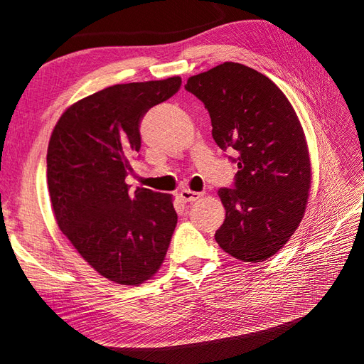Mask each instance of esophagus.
<instances>
[{
    "label": "esophagus",
    "instance_id": "obj_1",
    "mask_svg": "<svg viewBox=\"0 0 364 364\" xmlns=\"http://www.w3.org/2000/svg\"><path fill=\"white\" fill-rule=\"evenodd\" d=\"M179 197L183 202H196L197 199H200L202 193H197V191H191V190H182L179 193Z\"/></svg>",
    "mask_w": 364,
    "mask_h": 364
}]
</instances>
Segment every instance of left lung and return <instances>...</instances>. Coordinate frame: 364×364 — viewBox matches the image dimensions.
<instances>
[{
    "label": "left lung",
    "instance_id": "1",
    "mask_svg": "<svg viewBox=\"0 0 364 364\" xmlns=\"http://www.w3.org/2000/svg\"><path fill=\"white\" fill-rule=\"evenodd\" d=\"M185 90L208 109L217 146L235 153L234 186L218 190L226 218L215 241L240 261L267 259L299 226L311 186L294 109L269 77L235 62L190 77Z\"/></svg>",
    "mask_w": 364,
    "mask_h": 364
}]
</instances>
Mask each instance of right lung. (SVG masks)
I'll use <instances>...</instances> for the list:
<instances>
[{
	"mask_svg": "<svg viewBox=\"0 0 364 364\" xmlns=\"http://www.w3.org/2000/svg\"><path fill=\"white\" fill-rule=\"evenodd\" d=\"M181 77L109 86L59 118L47 153V182L59 229L102 277L138 285L155 274L178 223L170 194L129 193L141 119L179 91Z\"/></svg>",
	"mask_w": 364,
	"mask_h": 364,
	"instance_id": "1",
	"label": "right lung"
}]
</instances>
